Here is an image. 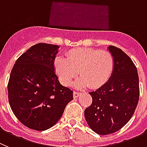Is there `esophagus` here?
<instances>
[{"mask_svg": "<svg viewBox=\"0 0 147 147\" xmlns=\"http://www.w3.org/2000/svg\"><path fill=\"white\" fill-rule=\"evenodd\" d=\"M80 94V92H73V96L74 98H76V97H78L79 95Z\"/></svg>", "mask_w": 147, "mask_h": 147, "instance_id": "obj_1", "label": "esophagus"}]
</instances>
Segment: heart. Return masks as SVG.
<instances>
[{
    "label": "heart",
    "instance_id": "1",
    "mask_svg": "<svg viewBox=\"0 0 147 147\" xmlns=\"http://www.w3.org/2000/svg\"><path fill=\"white\" fill-rule=\"evenodd\" d=\"M55 72L61 82L69 85L78 75L75 86L96 88L104 85L111 77L115 67L113 55L108 51L93 48H79L59 56L54 61Z\"/></svg>",
    "mask_w": 147,
    "mask_h": 147
}]
</instances>
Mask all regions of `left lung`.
Masks as SVG:
<instances>
[{"mask_svg":"<svg viewBox=\"0 0 147 147\" xmlns=\"http://www.w3.org/2000/svg\"><path fill=\"white\" fill-rule=\"evenodd\" d=\"M115 67L108 81L89 92L92 103L84 111L90 128L99 135L119 130L131 119L139 100L138 71L131 59L121 49L110 45Z\"/></svg>","mask_w":147,"mask_h":147,"instance_id":"obj_1","label":"left lung"}]
</instances>
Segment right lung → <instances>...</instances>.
Here are the masks:
<instances>
[{
	"instance_id": "obj_1",
	"label": "right lung",
	"mask_w": 147,
	"mask_h": 147,
	"mask_svg": "<svg viewBox=\"0 0 147 147\" xmlns=\"http://www.w3.org/2000/svg\"><path fill=\"white\" fill-rule=\"evenodd\" d=\"M59 47L46 43L32 46L16 61L10 74V107L18 119L32 129L52 127L73 100V92L59 83L54 70Z\"/></svg>"
}]
</instances>
